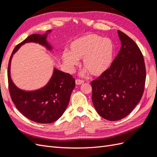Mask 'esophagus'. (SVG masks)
Listing matches in <instances>:
<instances>
[{
    "label": "esophagus",
    "mask_w": 157,
    "mask_h": 157,
    "mask_svg": "<svg viewBox=\"0 0 157 157\" xmlns=\"http://www.w3.org/2000/svg\"><path fill=\"white\" fill-rule=\"evenodd\" d=\"M75 83H76V84H77V85L82 84V83H84V80L78 79V78H77V79L75 80Z\"/></svg>",
    "instance_id": "esophagus-1"
}]
</instances>
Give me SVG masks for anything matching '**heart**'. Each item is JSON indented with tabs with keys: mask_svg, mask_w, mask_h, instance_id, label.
I'll use <instances>...</instances> for the list:
<instances>
[{
	"mask_svg": "<svg viewBox=\"0 0 157 157\" xmlns=\"http://www.w3.org/2000/svg\"><path fill=\"white\" fill-rule=\"evenodd\" d=\"M114 46L111 40L96 34H88L75 39L70 44V52H63L62 59L70 71L78 60L82 59V74L87 71L92 76H99L110 67L113 60Z\"/></svg>",
	"mask_w": 157,
	"mask_h": 157,
	"instance_id": "obj_1",
	"label": "heart"
}]
</instances>
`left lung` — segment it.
<instances>
[{
	"label": "left lung",
	"instance_id": "obj_1",
	"mask_svg": "<svg viewBox=\"0 0 157 157\" xmlns=\"http://www.w3.org/2000/svg\"><path fill=\"white\" fill-rule=\"evenodd\" d=\"M121 48L105 73L91 82L98 113L111 121L132 112L143 96L146 79L144 56L130 37L118 30Z\"/></svg>",
	"mask_w": 157,
	"mask_h": 157
}]
</instances>
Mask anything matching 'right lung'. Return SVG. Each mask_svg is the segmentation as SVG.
Returning a JSON list of instances; mask_svg holds the SVG:
<instances>
[{"mask_svg": "<svg viewBox=\"0 0 157 157\" xmlns=\"http://www.w3.org/2000/svg\"><path fill=\"white\" fill-rule=\"evenodd\" d=\"M46 34L31 35L18 44L12 52L8 67V89L14 105L25 117L42 124L54 122L63 115L75 86V78L70 74L55 69L53 76L46 86L36 91L26 92L19 89L13 83L10 69L13 54L26 42H38L51 49L46 40Z\"/></svg>", "mask_w": 157, "mask_h": 157, "instance_id": "add662e5", "label": "right lung"}]
</instances>
